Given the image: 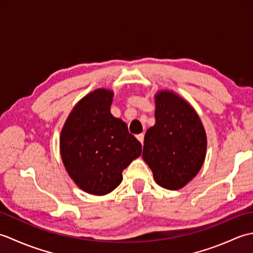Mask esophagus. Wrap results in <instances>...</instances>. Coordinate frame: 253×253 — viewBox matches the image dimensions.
Wrapping results in <instances>:
<instances>
[{
    "label": "esophagus",
    "instance_id": "esophagus-1",
    "mask_svg": "<svg viewBox=\"0 0 253 253\" xmlns=\"http://www.w3.org/2000/svg\"><path fill=\"white\" fill-rule=\"evenodd\" d=\"M136 137H137L138 140L140 141V143H141V144H143V138H144V135H143V133H139V135H137Z\"/></svg>",
    "mask_w": 253,
    "mask_h": 253
}]
</instances>
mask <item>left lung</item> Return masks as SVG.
Instances as JSON below:
<instances>
[{"mask_svg":"<svg viewBox=\"0 0 253 253\" xmlns=\"http://www.w3.org/2000/svg\"><path fill=\"white\" fill-rule=\"evenodd\" d=\"M155 124L144 136L142 159L154 180L178 190L196 177L207 154V133L189 102L169 90L154 95Z\"/></svg>","mask_w":253,"mask_h":253,"instance_id":"8db88e82","label":"left lung"}]
</instances>
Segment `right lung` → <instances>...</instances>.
I'll return each instance as SVG.
<instances>
[{"label":"right lung","instance_id":"obj_1","mask_svg":"<svg viewBox=\"0 0 253 253\" xmlns=\"http://www.w3.org/2000/svg\"><path fill=\"white\" fill-rule=\"evenodd\" d=\"M114 92L100 88L74 106L62 128L60 151L69 177L90 195L104 196L123 180V170L140 157L141 143L111 114Z\"/></svg>","mask_w":253,"mask_h":253}]
</instances>
